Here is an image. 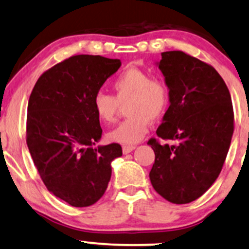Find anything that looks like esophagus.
Wrapping results in <instances>:
<instances>
[{"label": "esophagus", "instance_id": "esophagus-1", "mask_svg": "<svg viewBox=\"0 0 249 249\" xmlns=\"http://www.w3.org/2000/svg\"><path fill=\"white\" fill-rule=\"evenodd\" d=\"M135 149V145H123V154L127 155Z\"/></svg>", "mask_w": 249, "mask_h": 249}]
</instances>
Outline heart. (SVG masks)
I'll list each match as a JSON object with an SVG mask.
<instances>
[{"label": "heart", "mask_w": 249, "mask_h": 249, "mask_svg": "<svg viewBox=\"0 0 249 249\" xmlns=\"http://www.w3.org/2000/svg\"><path fill=\"white\" fill-rule=\"evenodd\" d=\"M115 97L99 91L93 97V109L99 121L112 123L119 105H126L130 116L107 134L109 141L121 144H135L147 134L150 121H157L166 112L170 93L164 82L151 79L149 72L139 68L123 71L112 81Z\"/></svg>", "instance_id": "heart-1"}]
</instances>
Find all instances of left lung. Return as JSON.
<instances>
[{
	"label": "left lung",
	"mask_w": 249,
	"mask_h": 249,
	"mask_svg": "<svg viewBox=\"0 0 249 249\" xmlns=\"http://www.w3.org/2000/svg\"><path fill=\"white\" fill-rule=\"evenodd\" d=\"M156 65L170 93L156 133L178 143L149 140L155 152L149 178L165 199L188 204L211 188L223 167L233 133L232 102L220 74L197 58L167 51Z\"/></svg>",
	"instance_id": "obj_1"
}]
</instances>
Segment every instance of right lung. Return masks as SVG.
<instances>
[{
  "label": "right lung",
  "mask_w": 249,
  "mask_h": 249,
  "mask_svg": "<svg viewBox=\"0 0 249 249\" xmlns=\"http://www.w3.org/2000/svg\"><path fill=\"white\" fill-rule=\"evenodd\" d=\"M119 59L79 54L37 79L27 108V145L45 187L74 207L104 196L118 143L98 145L102 130L93 97L121 67Z\"/></svg>",
  "instance_id": "obj_1"
}]
</instances>
